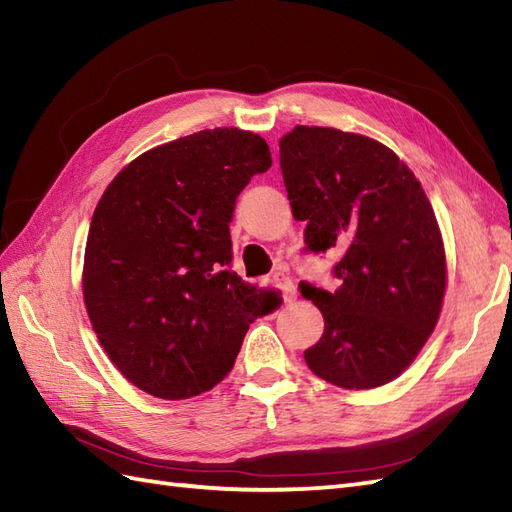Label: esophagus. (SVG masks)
Listing matches in <instances>:
<instances>
[{
    "instance_id": "1",
    "label": "esophagus",
    "mask_w": 512,
    "mask_h": 512,
    "mask_svg": "<svg viewBox=\"0 0 512 512\" xmlns=\"http://www.w3.org/2000/svg\"><path fill=\"white\" fill-rule=\"evenodd\" d=\"M274 283H277V287L281 290L285 303H292V300H296L294 281L290 279V274H287L285 270H277V272H274Z\"/></svg>"
}]
</instances>
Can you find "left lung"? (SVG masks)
<instances>
[{"label":"left lung","mask_w":512,"mask_h":512,"mask_svg":"<svg viewBox=\"0 0 512 512\" xmlns=\"http://www.w3.org/2000/svg\"><path fill=\"white\" fill-rule=\"evenodd\" d=\"M281 173L305 251L337 253L333 292L300 281L324 333L309 370L344 389H372L409 368L435 329L445 253L422 183L385 144L298 125L279 142Z\"/></svg>","instance_id":"1"}]
</instances>
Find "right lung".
Segmentation results:
<instances>
[{
  "label": "right lung",
  "mask_w": 512,
  "mask_h": 512,
  "mask_svg": "<svg viewBox=\"0 0 512 512\" xmlns=\"http://www.w3.org/2000/svg\"><path fill=\"white\" fill-rule=\"evenodd\" d=\"M272 157L235 127L166 142L127 164L103 192L84 255V303L110 361L164 400L225 378L274 294L231 270L238 194Z\"/></svg>",
  "instance_id": "obj_1"
}]
</instances>
